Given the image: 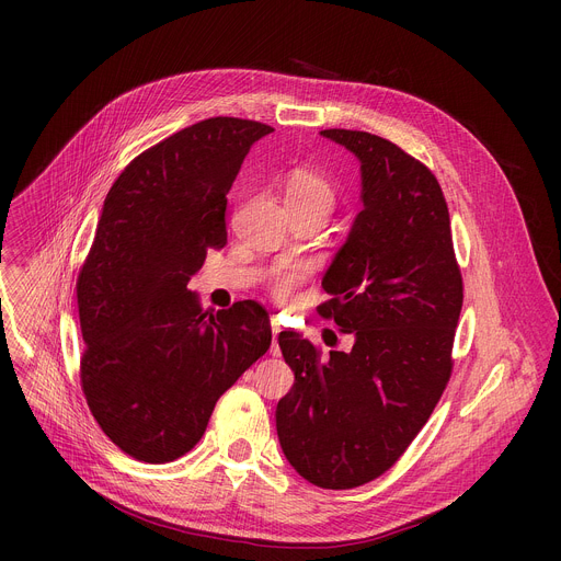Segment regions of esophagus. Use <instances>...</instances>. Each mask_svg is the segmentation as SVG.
<instances>
[{
	"mask_svg": "<svg viewBox=\"0 0 561 561\" xmlns=\"http://www.w3.org/2000/svg\"><path fill=\"white\" fill-rule=\"evenodd\" d=\"M271 331H273V344H271V355L273 357H277V355H282V351H279V344H277V335H279V324H277V319H271Z\"/></svg>",
	"mask_w": 561,
	"mask_h": 561,
	"instance_id": "esophagus-1",
	"label": "esophagus"
}]
</instances>
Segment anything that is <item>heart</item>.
I'll use <instances>...</instances> for the list:
<instances>
[{
  "label": "heart",
  "mask_w": 561,
  "mask_h": 561,
  "mask_svg": "<svg viewBox=\"0 0 561 561\" xmlns=\"http://www.w3.org/2000/svg\"><path fill=\"white\" fill-rule=\"evenodd\" d=\"M335 186L312 171L295 169L286 180V206L297 210H312L329 217L335 206ZM308 266L279 264L268 275V288L277 299H288L293 290L306 279Z\"/></svg>",
  "instance_id": "obj_1"
}]
</instances>
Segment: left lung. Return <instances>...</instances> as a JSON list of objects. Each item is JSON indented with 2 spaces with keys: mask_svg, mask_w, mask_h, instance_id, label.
Returning a JSON list of instances; mask_svg holds the SVG:
<instances>
[{
  "mask_svg": "<svg viewBox=\"0 0 561 561\" xmlns=\"http://www.w3.org/2000/svg\"><path fill=\"white\" fill-rule=\"evenodd\" d=\"M359 159L362 204L317 312L353 337L322 355L295 331L277 342L295 383L275 420L290 466L319 489L383 474L428 422L453 373L463 284L435 175L397 144L322 130Z\"/></svg>",
  "mask_w": 561,
  "mask_h": 561,
  "instance_id": "8db88e82",
  "label": "left lung"
}]
</instances>
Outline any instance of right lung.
Returning a JSON list of instances; mask_svg holds the SVG:
<instances>
[{
  "label": "right lung",
  "mask_w": 561,
  "mask_h": 561,
  "mask_svg": "<svg viewBox=\"0 0 561 561\" xmlns=\"http://www.w3.org/2000/svg\"><path fill=\"white\" fill-rule=\"evenodd\" d=\"M273 128L197 122L137 154L111 186L77 277L79 364L89 409L126 455L167 463L204 435L217 399L271 346V319L244 299L202 310L191 277L226 244V195Z\"/></svg>",
  "instance_id": "add662e5"
}]
</instances>
